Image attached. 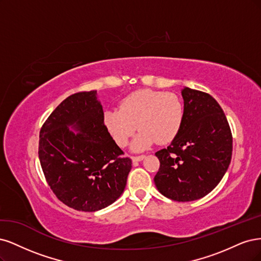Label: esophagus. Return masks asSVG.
I'll return each instance as SVG.
<instances>
[{"label":"esophagus","instance_id":"34e87169","mask_svg":"<svg viewBox=\"0 0 261 261\" xmlns=\"http://www.w3.org/2000/svg\"><path fill=\"white\" fill-rule=\"evenodd\" d=\"M145 158V155H141V156H133L132 157V162H142L143 159Z\"/></svg>","mask_w":261,"mask_h":261}]
</instances>
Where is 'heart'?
Returning a JSON list of instances; mask_svg holds the SVG:
<instances>
[{"instance_id":"1","label":"heart","mask_w":261,"mask_h":261,"mask_svg":"<svg viewBox=\"0 0 261 261\" xmlns=\"http://www.w3.org/2000/svg\"><path fill=\"white\" fill-rule=\"evenodd\" d=\"M184 119L179 96L162 91L139 90L125 96L119 108L104 113V124L115 143L124 147L138 128L132 149L141 152L154 143L168 144L178 136Z\"/></svg>"}]
</instances>
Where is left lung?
<instances>
[{
	"label": "left lung",
	"mask_w": 261,
	"mask_h": 261,
	"mask_svg": "<svg viewBox=\"0 0 261 261\" xmlns=\"http://www.w3.org/2000/svg\"><path fill=\"white\" fill-rule=\"evenodd\" d=\"M182 128L170 145L155 154L161 166L157 190L176 201H192L212 192L232 157V134L220 105L205 92L184 87Z\"/></svg>",
	"instance_id": "obj_1"
}]
</instances>
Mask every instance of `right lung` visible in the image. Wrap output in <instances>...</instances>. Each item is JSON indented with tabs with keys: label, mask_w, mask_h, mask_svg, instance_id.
Returning a JSON list of instances; mask_svg holds the SVG:
<instances>
[{
	"label": "right lung",
	"mask_w": 261,
	"mask_h": 261,
	"mask_svg": "<svg viewBox=\"0 0 261 261\" xmlns=\"http://www.w3.org/2000/svg\"><path fill=\"white\" fill-rule=\"evenodd\" d=\"M122 154L105 127L96 91L64 99L40 131L39 158L48 186L79 212H97L121 196L132 168Z\"/></svg>",
	"instance_id": "add662e5"
}]
</instances>
